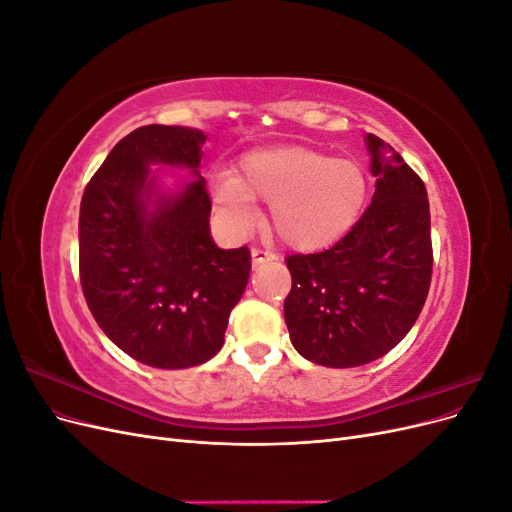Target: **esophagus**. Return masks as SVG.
Segmentation results:
<instances>
[{
    "label": "esophagus",
    "instance_id": "esophagus-1",
    "mask_svg": "<svg viewBox=\"0 0 512 512\" xmlns=\"http://www.w3.org/2000/svg\"><path fill=\"white\" fill-rule=\"evenodd\" d=\"M271 260H275V254H271L267 250H260V247H254V250H252L254 265H262V262H271Z\"/></svg>",
    "mask_w": 512,
    "mask_h": 512
}]
</instances>
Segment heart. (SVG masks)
Returning <instances> with one entry per match:
<instances>
[{
  "mask_svg": "<svg viewBox=\"0 0 512 512\" xmlns=\"http://www.w3.org/2000/svg\"><path fill=\"white\" fill-rule=\"evenodd\" d=\"M369 181L359 162L301 147L247 153L239 175L222 170L211 181L213 205L232 232L256 220V198L271 203V226L294 250H322L346 237L367 203Z\"/></svg>",
  "mask_w": 512,
  "mask_h": 512,
  "instance_id": "b5f03b06",
  "label": "heart"
}]
</instances>
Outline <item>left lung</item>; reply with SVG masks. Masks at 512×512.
Here are the masks:
<instances>
[{
	"mask_svg": "<svg viewBox=\"0 0 512 512\" xmlns=\"http://www.w3.org/2000/svg\"><path fill=\"white\" fill-rule=\"evenodd\" d=\"M376 192L344 239L318 254L286 258L290 342L307 361L359 367L408 335L431 284L425 183L376 134L365 136Z\"/></svg>",
	"mask_w": 512,
	"mask_h": 512,
	"instance_id": "8db88e82",
	"label": "left lung"
}]
</instances>
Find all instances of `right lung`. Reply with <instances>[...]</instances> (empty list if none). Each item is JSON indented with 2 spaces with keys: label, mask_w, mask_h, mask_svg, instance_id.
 <instances>
[{
  "label": "right lung",
  "mask_w": 512,
  "mask_h": 512,
  "mask_svg": "<svg viewBox=\"0 0 512 512\" xmlns=\"http://www.w3.org/2000/svg\"><path fill=\"white\" fill-rule=\"evenodd\" d=\"M207 134L143 126L108 153L87 183L79 271L89 312L115 346L160 369L213 359L250 280V250L211 239V198L200 177ZM151 163L188 167L194 182L166 195Z\"/></svg>",
  "instance_id": "obj_1"
}]
</instances>
